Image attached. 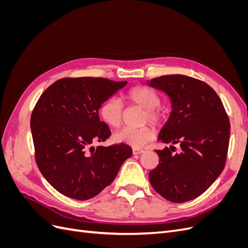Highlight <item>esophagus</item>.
Here are the masks:
<instances>
[{
    "mask_svg": "<svg viewBox=\"0 0 248 248\" xmlns=\"http://www.w3.org/2000/svg\"><path fill=\"white\" fill-rule=\"evenodd\" d=\"M145 151L142 149H138V148H133L132 149V153L134 154V155H137V154H141V153H144Z\"/></svg>",
    "mask_w": 248,
    "mask_h": 248,
    "instance_id": "34e87169",
    "label": "esophagus"
}]
</instances>
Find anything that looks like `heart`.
Returning <instances> with one entry per match:
<instances>
[{
    "instance_id": "1",
    "label": "heart",
    "mask_w": 248,
    "mask_h": 248,
    "mask_svg": "<svg viewBox=\"0 0 248 248\" xmlns=\"http://www.w3.org/2000/svg\"><path fill=\"white\" fill-rule=\"evenodd\" d=\"M126 97L130 102L145 109V114L142 116V123L150 122L154 125H158L163 121L166 112L159 108L161 102L160 97L154 90L145 86H137L127 92ZM99 115L108 125L117 128L121 126L123 121L122 102L115 97L107 99L101 104ZM154 134L155 131L153 127L150 125H145L140 128L125 127V128L115 132L114 140L121 144L129 145L134 148H141L153 140Z\"/></svg>"
}]
</instances>
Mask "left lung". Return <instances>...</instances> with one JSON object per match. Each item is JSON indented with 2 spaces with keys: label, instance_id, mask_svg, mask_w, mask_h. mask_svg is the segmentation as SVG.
<instances>
[{
  "label": "left lung",
  "instance_id": "left-lung-1",
  "mask_svg": "<svg viewBox=\"0 0 248 248\" xmlns=\"http://www.w3.org/2000/svg\"><path fill=\"white\" fill-rule=\"evenodd\" d=\"M167 93L171 112L158 140L179 144L156 150L159 164L149 174L150 183L161 197L172 202L198 198L218 178L224 168L230 140V120L214 90L190 77L172 74L147 80Z\"/></svg>",
  "mask_w": 248,
  "mask_h": 248
}]
</instances>
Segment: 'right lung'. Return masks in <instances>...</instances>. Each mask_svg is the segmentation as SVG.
I'll return each mask as SVG.
<instances>
[{
    "label": "right lung",
    "instance_id": "1",
    "mask_svg": "<svg viewBox=\"0 0 248 248\" xmlns=\"http://www.w3.org/2000/svg\"><path fill=\"white\" fill-rule=\"evenodd\" d=\"M126 84L103 78H65L37 101L30 122L35 158L43 177L60 193L78 201L97 196L132 155L126 144L94 147L111 134L99 119L101 104Z\"/></svg>",
    "mask_w": 248,
    "mask_h": 248
}]
</instances>
